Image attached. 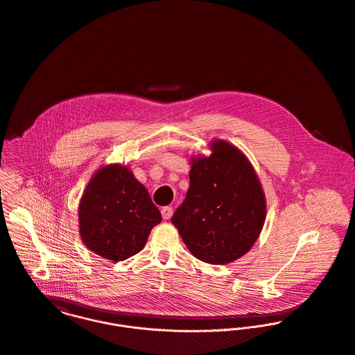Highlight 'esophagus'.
<instances>
[{
  "mask_svg": "<svg viewBox=\"0 0 355 355\" xmlns=\"http://www.w3.org/2000/svg\"><path fill=\"white\" fill-rule=\"evenodd\" d=\"M160 212H162L163 219H170L173 215V207H163Z\"/></svg>",
  "mask_w": 355,
  "mask_h": 355,
  "instance_id": "34e87169",
  "label": "esophagus"
}]
</instances>
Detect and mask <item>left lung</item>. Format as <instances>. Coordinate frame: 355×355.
Returning a JSON list of instances; mask_svg holds the SVG:
<instances>
[{"label":"left lung","instance_id":"left-lung-1","mask_svg":"<svg viewBox=\"0 0 355 355\" xmlns=\"http://www.w3.org/2000/svg\"><path fill=\"white\" fill-rule=\"evenodd\" d=\"M189 189L171 223L204 263L227 264L256 242L266 219V197L246 157L226 141L209 158L192 160Z\"/></svg>","mask_w":355,"mask_h":355}]
</instances>
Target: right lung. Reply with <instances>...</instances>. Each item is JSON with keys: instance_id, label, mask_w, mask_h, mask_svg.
Masks as SVG:
<instances>
[{"instance_id": "add662e5", "label": "right lung", "mask_w": 355, "mask_h": 355, "mask_svg": "<svg viewBox=\"0 0 355 355\" xmlns=\"http://www.w3.org/2000/svg\"><path fill=\"white\" fill-rule=\"evenodd\" d=\"M162 215L147 189L123 166L101 168L87 185L79 207L85 246L112 261L139 253Z\"/></svg>"}]
</instances>
